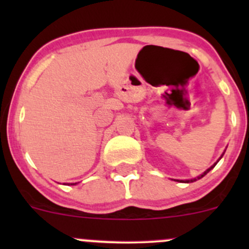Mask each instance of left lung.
Masks as SVG:
<instances>
[{"label": "left lung", "instance_id": "8db88e82", "mask_svg": "<svg viewBox=\"0 0 249 249\" xmlns=\"http://www.w3.org/2000/svg\"><path fill=\"white\" fill-rule=\"evenodd\" d=\"M225 153V152H224ZM224 153H223V154H222V157H220L219 158V159H218L217 160V162L218 161H219V160L220 159H222V158H223V155H224ZM217 162H214V164H213L212 165V166H211L210 167V169H207V170H206V171L205 172H203V173H201V175H200V176H197V177L196 178H192V179H175V180H177V182H180V183H193V182H195V180H197V179H200V178H202L203 177V176H205V175H207V173L208 172H210L211 171V170H212L213 169V167H214L215 166V165H217Z\"/></svg>", "mask_w": 249, "mask_h": 249}]
</instances>
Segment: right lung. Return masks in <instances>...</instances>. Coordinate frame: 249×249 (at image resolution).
<instances>
[{
	"label": "right lung",
	"instance_id": "add662e5",
	"mask_svg": "<svg viewBox=\"0 0 249 249\" xmlns=\"http://www.w3.org/2000/svg\"><path fill=\"white\" fill-rule=\"evenodd\" d=\"M71 184H72V185H74V184H77V183H71Z\"/></svg>",
	"mask_w": 249,
	"mask_h": 249
}]
</instances>
